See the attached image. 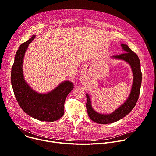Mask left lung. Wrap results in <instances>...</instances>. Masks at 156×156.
<instances>
[{"label":"left lung","instance_id":"obj_1","mask_svg":"<svg viewBox=\"0 0 156 156\" xmlns=\"http://www.w3.org/2000/svg\"><path fill=\"white\" fill-rule=\"evenodd\" d=\"M123 51V54L119 55H113L111 58L124 60L131 66L133 75V81L130 94L126 101L113 112L109 114H103L96 112L92 107L91 99L89 94H86L87 98L86 109L90 118L97 123L108 124L115 122L127 115L135 107L138 99L142 81L141 64L138 55L133 52L125 44H121Z\"/></svg>","mask_w":156,"mask_h":156}]
</instances>
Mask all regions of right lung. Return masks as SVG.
<instances>
[{"label":"right lung","instance_id":"1","mask_svg":"<svg viewBox=\"0 0 156 156\" xmlns=\"http://www.w3.org/2000/svg\"><path fill=\"white\" fill-rule=\"evenodd\" d=\"M35 35L24 42L17 51L12 68L11 83L17 102L24 112L30 117L40 121L54 122L64 114V103L67 95L74 88L70 81L59 84L48 93L36 92L25 81L23 62L29 44Z\"/></svg>","mask_w":156,"mask_h":156}]
</instances>
